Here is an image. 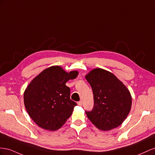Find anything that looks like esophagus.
Returning a JSON list of instances; mask_svg holds the SVG:
<instances>
[{"instance_id": "34e87169", "label": "esophagus", "mask_w": 155, "mask_h": 155, "mask_svg": "<svg viewBox=\"0 0 155 155\" xmlns=\"http://www.w3.org/2000/svg\"><path fill=\"white\" fill-rule=\"evenodd\" d=\"M77 104H78V106H82V102L81 101H79V102H78Z\"/></svg>"}]
</instances>
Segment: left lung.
<instances>
[{"instance_id": "left-lung-1", "label": "left lung", "mask_w": 155, "mask_h": 155, "mask_svg": "<svg viewBox=\"0 0 155 155\" xmlns=\"http://www.w3.org/2000/svg\"><path fill=\"white\" fill-rule=\"evenodd\" d=\"M94 94V107L86 111L98 129L108 130L120 125L129 114L132 97L129 90L112 73L95 69L86 76Z\"/></svg>"}]
</instances>
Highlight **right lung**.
<instances>
[{
    "label": "right lung",
    "mask_w": 155,
    "mask_h": 155,
    "mask_svg": "<svg viewBox=\"0 0 155 155\" xmlns=\"http://www.w3.org/2000/svg\"><path fill=\"white\" fill-rule=\"evenodd\" d=\"M77 75L76 71L68 73L59 66H52L30 83L24 93V103L30 117L38 126L56 130L71 116L77 104L70 99V88L65 83Z\"/></svg>",
    "instance_id": "1"
}]
</instances>
